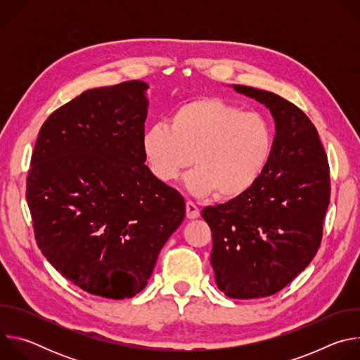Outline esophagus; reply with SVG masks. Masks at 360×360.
<instances>
[{
    "instance_id": "esophagus-1",
    "label": "esophagus",
    "mask_w": 360,
    "mask_h": 360,
    "mask_svg": "<svg viewBox=\"0 0 360 360\" xmlns=\"http://www.w3.org/2000/svg\"><path fill=\"white\" fill-rule=\"evenodd\" d=\"M199 217V208L191 200L186 202V218L188 219H196Z\"/></svg>"
}]
</instances>
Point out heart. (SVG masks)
Segmentation results:
<instances>
[{"label": "heart", "mask_w": 360, "mask_h": 360, "mask_svg": "<svg viewBox=\"0 0 360 360\" xmlns=\"http://www.w3.org/2000/svg\"><path fill=\"white\" fill-rule=\"evenodd\" d=\"M274 146L268 121L243 112L221 98H198L178 107L169 125L149 127L142 138L143 155L152 175L162 182L185 178L195 196L218 193L233 199L246 193L264 174Z\"/></svg>", "instance_id": "b5f03b06"}]
</instances>
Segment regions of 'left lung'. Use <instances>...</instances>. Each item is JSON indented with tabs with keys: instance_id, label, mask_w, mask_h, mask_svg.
Returning a JSON list of instances; mask_svg holds the SVG:
<instances>
[{
	"instance_id": "8db88e82",
	"label": "left lung",
	"mask_w": 360,
	"mask_h": 360,
	"mask_svg": "<svg viewBox=\"0 0 360 360\" xmlns=\"http://www.w3.org/2000/svg\"><path fill=\"white\" fill-rule=\"evenodd\" d=\"M264 104L276 135L269 162L246 193L202 218L212 231L211 265L228 297L271 296L290 283L316 255L329 207L328 157L311 120L292 102L264 89L233 85Z\"/></svg>"
}]
</instances>
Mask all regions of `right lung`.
<instances>
[{
	"instance_id": "1",
	"label": "right lung",
	"mask_w": 360,
	"mask_h": 360,
	"mask_svg": "<svg viewBox=\"0 0 360 360\" xmlns=\"http://www.w3.org/2000/svg\"><path fill=\"white\" fill-rule=\"evenodd\" d=\"M148 84L82 92L39 129L27 176L35 240L64 278L110 299L139 293L185 218L182 195L145 165Z\"/></svg>"
}]
</instances>
